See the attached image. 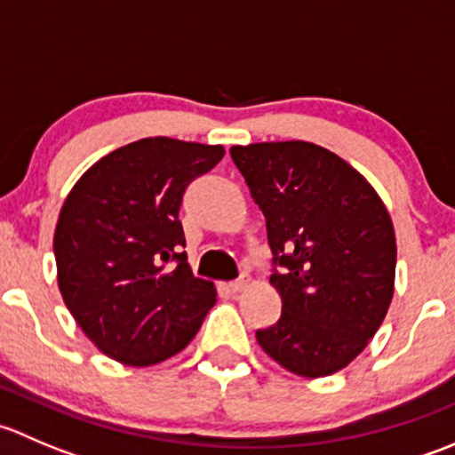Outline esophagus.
Wrapping results in <instances>:
<instances>
[{
  "mask_svg": "<svg viewBox=\"0 0 455 455\" xmlns=\"http://www.w3.org/2000/svg\"><path fill=\"white\" fill-rule=\"evenodd\" d=\"M249 283H251V279L249 277H244V275H242L240 279H235V282H231L228 283V291L231 292H242V291H246V288H249Z\"/></svg>",
  "mask_w": 455,
  "mask_h": 455,
  "instance_id": "esophagus-1",
  "label": "esophagus"
}]
</instances>
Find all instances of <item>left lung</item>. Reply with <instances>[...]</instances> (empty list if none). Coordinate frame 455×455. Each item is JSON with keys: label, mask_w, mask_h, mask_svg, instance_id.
Wrapping results in <instances>:
<instances>
[{"label": "left lung", "mask_w": 455, "mask_h": 455, "mask_svg": "<svg viewBox=\"0 0 455 455\" xmlns=\"http://www.w3.org/2000/svg\"><path fill=\"white\" fill-rule=\"evenodd\" d=\"M266 218L270 286L282 316L257 330L261 350L304 379L350 365L394 297L396 235L383 200L352 164L306 140L231 147Z\"/></svg>", "instance_id": "obj_1"}]
</instances>
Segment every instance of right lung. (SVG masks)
Returning <instances> with one entry per match:
<instances>
[{
    "mask_svg": "<svg viewBox=\"0 0 455 455\" xmlns=\"http://www.w3.org/2000/svg\"><path fill=\"white\" fill-rule=\"evenodd\" d=\"M222 145L154 136L109 151L76 180L54 228L57 282L85 337L123 365H156L189 346L215 304L194 277L178 220L187 187Z\"/></svg>",
    "mask_w": 455,
    "mask_h": 455,
    "instance_id": "add662e5",
    "label": "right lung"
}]
</instances>
